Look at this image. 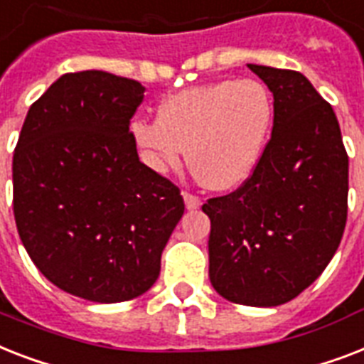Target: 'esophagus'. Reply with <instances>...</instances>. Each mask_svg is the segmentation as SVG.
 Listing matches in <instances>:
<instances>
[{"label": "esophagus", "mask_w": 364, "mask_h": 364, "mask_svg": "<svg viewBox=\"0 0 364 364\" xmlns=\"http://www.w3.org/2000/svg\"><path fill=\"white\" fill-rule=\"evenodd\" d=\"M182 197H184V203H186V208L188 210H197L200 206V199L190 191H182Z\"/></svg>", "instance_id": "1"}]
</instances>
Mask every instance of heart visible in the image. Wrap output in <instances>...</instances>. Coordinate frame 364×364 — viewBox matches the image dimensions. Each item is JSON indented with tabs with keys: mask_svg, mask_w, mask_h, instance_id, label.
Masks as SVG:
<instances>
[{
	"mask_svg": "<svg viewBox=\"0 0 364 364\" xmlns=\"http://www.w3.org/2000/svg\"><path fill=\"white\" fill-rule=\"evenodd\" d=\"M274 124V100L255 78L222 80L174 94L158 120H136L132 136L156 173L188 161L208 190H235L259 167Z\"/></svg>",
	"mask_w": 364,
	"mask_h": 364,
	"instance_id": "1",
	"label": "heart"
}]
</instances>
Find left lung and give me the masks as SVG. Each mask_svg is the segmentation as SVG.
I'll return each mask as SVG.
<instances>
[{
  "instance_id": "obj_1",
  "label": "left lung",
  "mask_w": 364,
  "mask_h": 364,
  "mask_svg": "<svg viewBox=\"0 0 364 364\" xmlns=\"http://www.w3.org/2000/svg\"><path fill=\"white\" fill-rule=\"evenodd\" d=\"M248 67L274 97L272 135L252 178L203 212L212 287L237 304L269 308L304 291L338 250L348 154L333 107L304 75Z\"/></svg>"
}]
</instances>
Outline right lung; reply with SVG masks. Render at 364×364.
Segmentation results:
<instances>
[{
  "label": "right lung",
  "instance_id": "1",
  "mask_svg": "<svg viewBox=\"0 0 364 364\" xmlns=\"http://www.w3.org/2000/svg\"><path fill=\"white\" fill-rule=\"evenodd\" d=\"M136 80L67 73L28 110L13 156L16 229L54 286L92 302H124L158 280L184 214L173 182L141 164L129 122Z\"/></svg>",
  "mask_w": 364,
  "mask_h": 364
}]
</instances>
